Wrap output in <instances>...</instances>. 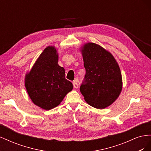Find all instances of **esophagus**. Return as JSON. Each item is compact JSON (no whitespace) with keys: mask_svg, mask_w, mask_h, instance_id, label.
I'll list each match as a JSON object with an SVG mask.
<instances>
[{"mask_svg":"<svg viewBox=\"0 0 151 151\" xmlns=\"http://www.w3.org/2000/svg\"><path fill=\"white\" fill-rule=\"evenodd\" d=\"M73 85H74V88L75 89H77V88H79V84H77L76 81H74V82H73Z\"/></svg>","mask_w":151,"mask_h":151,"instance_id":"esophagus-1","label":"esophagus"}]
</instances>
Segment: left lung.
Returning <instances> with one entry per match:
<instances>
[{"instance_id": "left-lung-1", "label": "left lung", "mask_w": 151, "mask_h": 151, "mask_svg": "<svg viewBox=\"0 0 151 151\" xmlns=\"http://www.w3.org/2000/svg\"><path fill=\"white\" fill-rule=\"evenodd\" d=\"M86 76L80 91L86 103L104 109L116 101L122 90L120 68L115 57L106 49L94 43L81 48Z\"/></svg>"}]
</instances>
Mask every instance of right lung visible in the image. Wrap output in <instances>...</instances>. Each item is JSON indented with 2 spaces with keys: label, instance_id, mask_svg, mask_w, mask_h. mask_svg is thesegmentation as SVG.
Wrapping results in <instances>:
<instances>
[{
  "label": "right lung",
  "instance_id": "1",
  "mask_svg": "<svg viewBox=\"0 0 151 151\" xmlns=\"http://www.w3.org/2000/svg\"><path fill=\"white\" fill-rule=\"evenodd\" d=\"M58 60L57 48L48 46L25 76V88L31 101L45 110L57 107L73 89Z\"/></svg>",
  "mask_w": 151,
  "mask_h": 151
}]
</instances>
